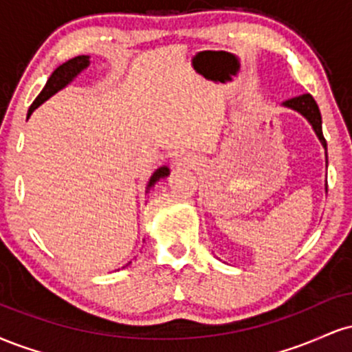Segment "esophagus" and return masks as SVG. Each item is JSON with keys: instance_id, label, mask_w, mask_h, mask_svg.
<instances>
[{"instance_id": "obj_1", "label": "esophagus", "mask_w": 352, "mask_h": 352, "mask_svg": "<svg viewBox=\"0 0 352 352\" xmlns=\"http://www.w3.org/2000/svg\"><path fill=\"white\" fill-rule=\"evenodd\" d=\"M197 162H199V157L192 152H182L173 159V167L175 168H188L193 167Z\"/></svg>"}]
</instances>
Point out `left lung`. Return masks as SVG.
Here are the masks:
<instances>
[{"mask_svg": "<svg viewBox=\"0 0 352 352\" xmlns=\"http://www.w3.org/2000/svg\"><path fill=\"white\" fill-rule=\"evenodd\" d=\"M281 106L292 109V111H296L298 114H301L306 120H308L311 127H313L314 134H316V137L319 139V142H321L322 147H324L326 162H328V145H326V139H324V135H322L321 112H319V107H318L316 100L313 99V96H311V94H301V96H298V98L285 100ZM326 192H328V184H326Z\"/></svg>", "mask_w": 352, "mask_h": 352, "instance_id": "obj_1", "label": "left lung"}]
</instances>
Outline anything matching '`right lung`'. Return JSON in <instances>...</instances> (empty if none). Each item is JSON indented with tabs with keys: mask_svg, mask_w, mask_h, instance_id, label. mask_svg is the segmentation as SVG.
Here are the masks:
<instances>
[{
	"mask_svg": "<svg viewBox=\"0 0 352 352\" xmlns=\"http://www.w3.org/2000/svg\"><path fill=\"white\" fill-rule=\"evenodd\" d=\"M91 58L89 56H76V58H72L69 60H66V63L60 64L59 67H56L54 72L50 76V79H47L46 86L43 87V91L39 92L38 98L34 99V102L31 104L30 111H28V117H30L33 112L38 109L39 106H41L43 102H46L47 99L52 98V96L56 94V92H59L60 89H64L67 86V84H71L72 80H74L82 72L84 69H87L89 64H91V60H89ZM170 173V168L167 167V165H162V167L157 168L155 172L152 173V177L148 179V184H147V192L151 190L153 185L157 184L160 179H165V177ZM132 261H129L127 265L122 266V268H127L129 265H131Z\"/></svg>",
	"mask_w": 352,
	"mask_h": 352,
	"instance_id": "obj_1",
	"label": "right lung"
}]
</instances>
